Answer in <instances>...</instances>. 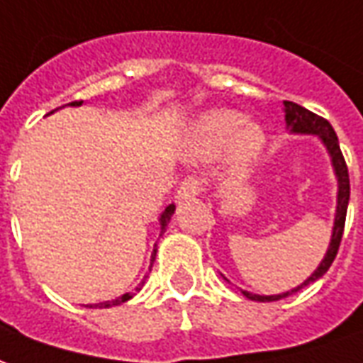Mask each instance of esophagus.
I'll list each match as a JSON object with an SVG mask.
<instances>
[{
    "instance_id": "esophagus-1",
    "label": "esophagus",
    "mask_w": 363,
    "mask_h": 363,
    "mask_svg": "<svg viewBox=\"0 0 363 363\" xmlns=\"http://www.w3.org/2000/svg\"><path fill=\"white\" fill-rule=\"evenodd\" d=\"M200 190H202V181H200L199 177H189V179H184V181L181 182L179 192H177V199L179 200L192 199V196L200 194Z\"/></svg>"
}]
</instances>
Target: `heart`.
<instances>
[{
    "label": "heart",
    "mask_w": 363,
    "mask_h": 363,
    "mask_svg": "<svg viewBox=\"0 0 363 363\" xmlns=\"http://www.w3.org/2000/svg\"><path fill=\"white\" fill-rule=\"evenodd\" d=\"M192 141L200 155L210 157L230 145L235 164L252 163L265 145V131L257 123H245V116L235 110L218 108L202 113L194 129Z\"/></svg>",
    "instance_id": "b5f03b06"
}]
</instances>
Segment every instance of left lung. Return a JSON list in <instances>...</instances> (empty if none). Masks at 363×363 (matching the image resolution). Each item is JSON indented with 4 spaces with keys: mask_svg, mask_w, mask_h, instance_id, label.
<instances>
[{
    "mask_svg": "<svg viewBox=\"0 0 363 363\" xmlns=\"http://www.w3.org/2000/svg\"><path fill=\"white\" fill-rule=\"evenodd\" d=\"M285 121H287V128L293 131V133H306V135H318L320 141L326 147L328 155L332 159V167H334V173H336V179H338V202H336V218H334V230H332V240L330 245H328V252L324 255V259L320 261V265L316 267L311 277L306 279L303 285H298L293 291H287L283 295H253V293H247V291H242L243 295L252 301H259V303H269V301H279L283 296H289L296 293L298 289H303L308 283H313L316 279H320L330 269L332 261L338 253V247H340L342 234H344V224H346V210H348V200H350V177H348V167H346V161H344V155L340 151V143H338V138L334 133V129L328 123V120H324L320 116H316L313 111H308L303 106H298L295 102H285Z\"/></svg>",
    "mask_w": 363,
    "mask_h": 363,
    "instance_id": "obj_1",
    "label": "left lung"
}]
</instances>
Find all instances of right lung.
Listing matches in <instances>:
<instances>
[{"mask_svg": "<svg viewBox=\"0 0 363 363\" xmlns=\"http://www.w3.org/2000/svg\"><path fill=\"white\" fill-rule=\"evenodd\" d=\"M82 104V100L80 102H72L70 106H80ZM174 214V204H169V206L164 208V212L161 214V218H159V222H161V234L164 232V228H167V224H169V220H171V216ZM155 250H153V255H151V261H155ZM153 265V263H151ZM145 281H141V285H143ZM141 287H138V291ZM133 296V293H125V295L118 296L116 301H106V303H98V305H88L90 308H110V306H116V305H121V303H125V301H129Z\"/></svg>", "mask_w": 363, "mask_h": 363, "instance_id": "1", "label": "right lung"}]
</instances>
